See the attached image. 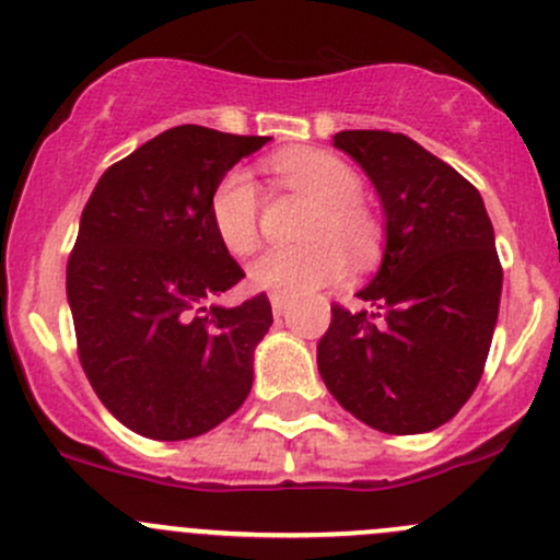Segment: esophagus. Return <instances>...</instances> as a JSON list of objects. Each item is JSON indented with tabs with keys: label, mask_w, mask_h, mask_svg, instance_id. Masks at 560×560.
I'll return each instance as SVG.
<instances>
[{
	"label": "esophagus",
	"mask_w": 560,
	"mask_h": 560,
	"mask_svg": "<svg viewBox=\"0 0 560 560\" xmlns=\"http://www.w3.org/2000/svg\"><path fill=\"white\" fill-rule=\"evenodd\" d=\"M287 295H281V292H270V308H273L276 316H281L287 312Z\"/></svg>",
	"instance_id": "34e87169"
}]
</instances>
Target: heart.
Wrapping results in <instances>:
<instances>
[{
    "mask_svg": "<svg viewBox=\"0 0 560 560\" xmlns=\"http://www.w3.org/2000/svg\"><path fill=\"white\" fill-rule=\"evenodd\" d=\"M270 171L281 184L314 202L303 235L295 246H273L257 257L248 276L262 290L281 295H308L347 273V253L354 262L376 257L382 241L374 211L360 200V178L341 156L319 149H295L273 156ZM208 217L219 244L244 257L259 241L257 184L244 167H233L213 186Z\"/></svg>",
    "mask_w": 560,
    "mask_h": 560,
    "instance_id": "b5f03b06",
    "label": "heart"
}]
</instances>
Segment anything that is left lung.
Returning a JSON list of instances; mask_svg holds the SVG:
<instances>
[{"label":"left lung","instance_id":"8db88e82","mask_svg":"<svg viewBox=\"0 0 560 560\" xmlns=\"http://www.w3.org/2000/svg\"><path fill=\"white\" fill-rule=\"evenodd\" d=\"M385 208V257L358 292L374 312L332 306L316 365L332 398L382 433L444 425L471 398L499 319L495 235L479 191L411 138L343 129Z\"/></svg>","mask_w":560,"mask_h":560}]
</instances>
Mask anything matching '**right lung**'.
<instances>
[{
  "label": "right lung",
  "mask_w": 560,
  "mask_h": 560,
  "mask_svg": "<svg viewBox=\"0 0 560 560\" xmlns=\"http://www.w3.org/2000/svg\"><path fill=\"white\" fill-rule=\"evenodd\" d=\"M270 138L180 124L94 186L67 262L78 358L105 409L156 442L208 433L246 400L265 292L208 301L244 279L208 217L213 186Z\"/></svg>",
  "instance_id": "add662e5"
}]
</instances>
